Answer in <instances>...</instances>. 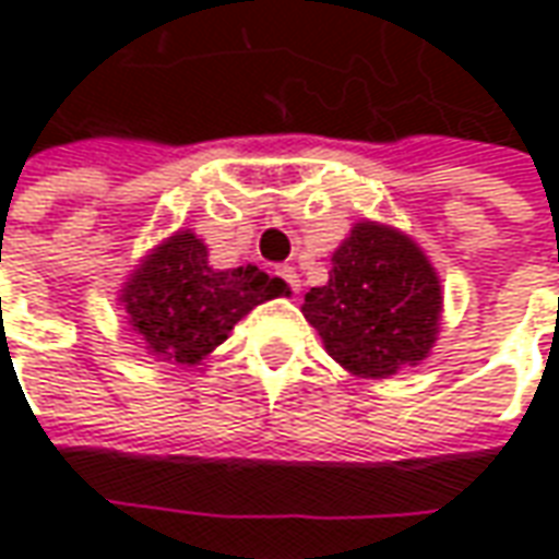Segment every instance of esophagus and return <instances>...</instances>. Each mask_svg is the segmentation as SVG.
I'll return each instance as SVG.
<instances>
[{"label":"esophagus","mask_w":559,"mask_h":559,"mask_svg":"<svg viewBox=\"0 0 559 559\" xmlns=\"http://www.w3.org/2000/svg\"><path fill=\"white\" fill-rule=\"evenodd\" d=\"M278 278L287 281V287H290L293 293H299V287H302V284H299V275H296V269H293V266H281Z\"/></svg>","instance_id":"obj_1"}]
</instances>
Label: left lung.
Returning <instances> with one entry per match:
<instances>
[{"label":"left lung","mask_w":559,"mask_h":559,"mask_svg":"<svg viewBox=\"0 0 559 559\" xmlns=\"http://www.w3.org/2000/svg\"><path fill=\"white\" fill-rule=\"evenodd\" d=\"M302 314L344 371L389 380L431 356L443 287L413 236L359 221L335 248L326 284L305 293Z\"/></svg>","instance_id":"8db88e82"}]
</instances>
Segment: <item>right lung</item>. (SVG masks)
<instances>
[{"mask_svg":"<svg viewBox=\"0 0 559 559\" xmlns=\"http://www.w3.org/2000/svg\"><path fill=\"white\" fill-rule=\"evenodd\" d=\"M290 296L287 281L257 266L212 269L194 230H176L155 245L119 290L131 332L155 362L197 365L227 341L257 305Z\"/></svg>","mask_w":559,"mask_h":559,"instance_id":"right-lung-1","label":"right lung"}]
</instances>
